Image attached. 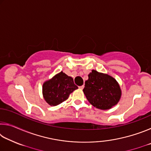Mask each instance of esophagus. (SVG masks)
Returning <instances> with one entry per match:
<instances>
[{
	"label": "esophagus",
	"instance_id": "34e87169",
	"mask_svg": "<svg viewBox=\"0 0 151 151\" xmlns=\"http://www.w3.org/2000/svg\"><path fill=\"white\" fill-rule=\"evenodd\" d=\"M84 87H85V86H84V85H83V86H78V88L81 89V90H83V89L84 88Z\"/></svg>",
	"mask_w": 151,
	"mask_h": 151
}]
</instances>
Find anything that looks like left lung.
<instances>
[{"label":"left lung","instance_id":"obj_1","mask_svg":"<svg viewBox=\"0 0 151 151\" xmlns=\"http://www.w3.org/2000/svg\"><path fill=\"white\" fill-rule=\"evenodd\" d=\"M84 94L92 105L108 110L116 105L121 96V90L113 77L93 70L85 81Z\"/></svg>","mask_w":151,"mask_h":151}]
</instances>
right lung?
Wrapping results in <instances>:
<instances>
[{"label": "right lung", "mask_w": 151, "mask_h": 151, "mask_svg": "<svg viewBox=\"0 0 151 151\" xmlns=\"http://www.w3.org/2000/svg\"><path fill=\"white\" fill-rule=\"evenodd\" d=\"M78 88L73 78L63 71L46 81L42 85V94L50 106H57L68 98L70 94Z\"/></svg>", "instance_id": "obj_1"}]
</instances>
